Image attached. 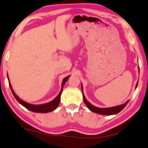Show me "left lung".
<instances>
[{
    "label": "left lung",
    "instance_id": "8db88e82",
    "mask_svg": "<svg viewBox=\"0 0 148 148\" xmlns=\"http://www.w3.org/2000/svg\"><path fill=\"white\" fill-rule=\"evenodd\" d=\"M138 70H139L140 72V69L139 66H138ZM138 81L136 85V88H137L138 86ZM82 94H83V99L85 103V104L86 105V106L88 107V109L90 110L93 112H95V113L97 114H103V115H112V114H115L119 113V112H121L122 110H123L124 108L126 107V105H127L129 101H127L123 105H118V106H115V107H109V108H99V107H97L95 106H93V105H91L88 101H87L86 98L85 97V96L84 95V92H83V86L82 84Z\"/></svg>",
    "mask_w": 148,
    "mask_h": 148
}]
</instances>
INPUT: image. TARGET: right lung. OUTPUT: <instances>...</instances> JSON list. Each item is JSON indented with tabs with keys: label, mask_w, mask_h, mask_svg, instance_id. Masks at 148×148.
Wrapping results in <instances>:
<instances>
[{
	"label": "right lung",
	"mask_w": 148,
	"mask_h": 148,
	"mask_svg": "<svg viewBox=\"0 0 148 148\" xmlns=\"http://www.w3.org/2000/svg\"><path fill=\"white\" fill-rule=\"evenodd\" d=\"M69 77L70 76H68L63 79L62 82V86H61V90H60V91L58 94V95L53 100H52L49 103H47L41 104V105H33V104L28 103L24 101H23L22 99H21L16 94L15 92L13 90L12 87L11 86L10 80H9L8 75H7V78H8V82H9V86H10L12 93L13 95L14 96L16 99L17 100L21 105L26 108L27 109L29 110V111H31L32 112H41V113H47V112H51L57 109V107L58 106V105L60 103V95H61L63 87H64L65 83L66 82V81L69 79Z\"/></svg>",
	"instance_id": "obj_1"
}]
</instances>
